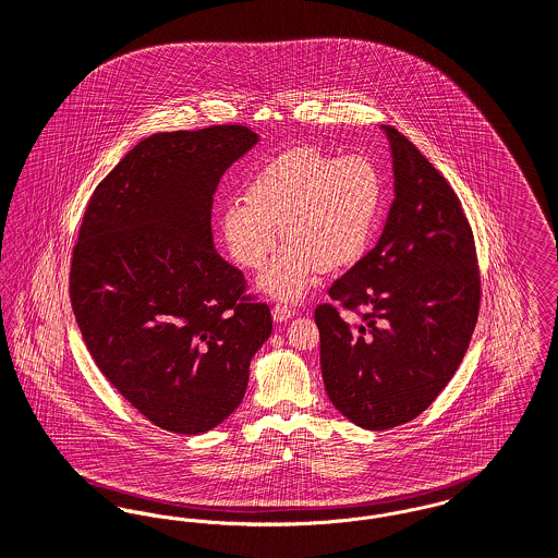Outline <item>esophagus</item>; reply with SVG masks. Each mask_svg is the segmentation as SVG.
<instances>
[{
  "label": "esophagus",
  "instance_id": "esophagus-1",
  "mask_svg": "<svg viewBox=\"0 0 558 558\" xmlns=\"http://www.w3.org/2000/svg\"><path fill=\"white\" fill-rule=\"evenodd\" d=\"M271 316H274L276 323H287V320H291L295 316V310H291L289 305H274Z\"/></svg>",
  "mask_w": 558,
  "mask_h": 558
}]
</instances>
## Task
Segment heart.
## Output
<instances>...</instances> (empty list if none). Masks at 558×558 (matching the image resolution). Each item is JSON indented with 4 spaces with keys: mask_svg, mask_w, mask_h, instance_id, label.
Returning a JSON list of instances; mask_svg holds the SVG:
<instances>
[{
    "mask_svg": "<svg viewBox=\"0 0 558 558\" xmlns=\"http://www.w3.org/2000/svg\"><path fill=\"white\" fill-rule=\"evenodd\" d=\"M242 199L221 213L233 262L262 269L282 231L289 246L263 271L259 289L295 301L318 271L345 269L366 253L384 206V181L364 156L330 158L299 147L265 166Z\"/></svg>",
    "mask_w": 558,
    "mask_h": 558,
    "instance_id": "obj_1",
    "label": "heart"
}]
</instances>
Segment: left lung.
Wrapping results in <instances>:
<instances>
[{"label":"left lung","instance_id":"1","mask_svg":"<svg viewBox=\"0 0 558 558\" xmlns=\"http://www.w3.org/2000/svg\"><path fill=\"white\" fill-rule=\"evenodd\" d=\"M393 202L377 244L328 296L359 313L352 326L320 303V366L339 413L366 429L422 415L456 375L481 307L472 228L447 179L400 132L384 126Z\"/></svg>","mask_w":558,"mask_h":558}]
</instances>
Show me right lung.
I'll return each instance as SVG.
<instances>
[{
	"mask_svg": "<svg viewBox=\"0 0 558 558\" xmlns=\"http://www.w3.org/2000/svg\"><path fill=\"white\" fill-rule=\"evenodd\" d=\"M259 136L240 124L143 138L95 190L73 246L71 307L100 373L151 424L219 426L271 332L267 303L213 244L219 179Z\"/></svg>",
	"mask_w": 558,
	"mask_h": 558,
	"instance_id": "right-lung-1",
	"label": "right lung"
}]
</instances>
